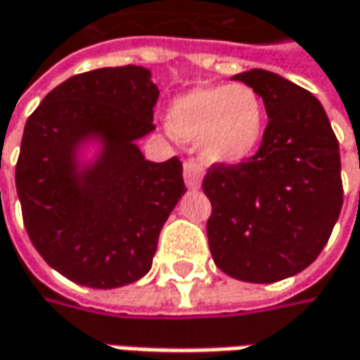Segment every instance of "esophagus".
Instances as JSON below:
<instances>
[{
	"instance_id": "34e87169",
	"label": "esophagus",
	"mask_w": 360,
	"mask_h": 360,
	"mask_svg": "<svg viewBox=\"0 0 360 360\" xmlns=\"http://www.w3.org/2000/svg\"><path fill=\"white\" fill-rule=\"evenodd\" d=\"M183 177H185V185L189 189H199L201 179H203V167L197 163L195 159H187L183 165Z\"/></svg>"
}]
</instances>
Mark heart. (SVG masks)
Here are the masks:
<instances>
[{
    "label": "heart",
    "instance_id": "1",
    "mask_svg": "<svg viewBox=\"0 0 360 360\" xmlns=\"http://www.w3.org/2000/svg\"><path fill=\"white\" fill-rule=\"evenodd\" d=\"M165 122L179 141L197 143L207 163L238 165L259 149L268 110L250 84L195 86L171 101Z\"/></svg>",
    "mask_w": 360,
    "mask_h": 360
}]
</instances>
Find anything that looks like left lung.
<instances>
[{"label": "left lung", "mask_w": 360, "mask_h": 360, "mask_svg": "<svg viewBox=\"0 0 360 360\" xmlns=\"http://www.w3.org/2000/svg\"><path fill=\"white\" fill-rule=\"evenodd\" d=\"M258 90L268 127L245 163L210 167L207 240L227 276L270 284L319 258L342 207L340 153L316 96L268 70L236 74Z\"/></svg>", "instance_id": "obj_1"}]
</instances>
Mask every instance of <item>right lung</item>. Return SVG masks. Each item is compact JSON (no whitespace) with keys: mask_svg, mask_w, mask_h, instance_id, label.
Returning a JSON list of instances; mask_svg holds the SVG:
<instances>
[{"mask_svg":"<svg viewBox=\"0 0 360 360\" xmlns=\"http://www.w3.org/2000/svg\"><path fill=\"white\" fill-rule=\"evenodd\" d=\"M159 90L143 66L76 74L27 118L15 165L24 226L56 272L88 288L133 284L150 270L159 233L187 191L177 157L147 161ZM98 142L92 164L79 149Z\"/></svg>","mask_w":360,"mask_h":360,"instance_id":"add662e5","label":"right lung"}]
</instances>
